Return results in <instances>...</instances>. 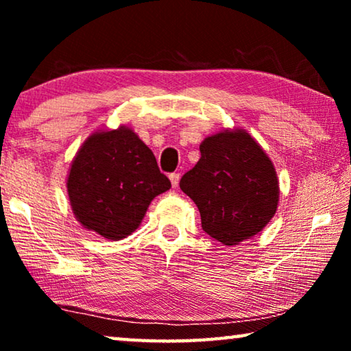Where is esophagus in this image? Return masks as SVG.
<instances>
[{
	"instance_id": "obj_1",
	"label": "esophagus",
	"mask_w": 351,
	"mask_h": 351,
	"mask_svg": "<svg viewBox=\"0 0 351 351\" xmlns=\"http://www.w3.org/2000/svg\"><path fill=\"white\" fill-rule=\"evenodd\" d=\"M180 178H181V175H180V173H170L171 186H173V187H178V184H180Z\"/></svg>"
}]
</instances>
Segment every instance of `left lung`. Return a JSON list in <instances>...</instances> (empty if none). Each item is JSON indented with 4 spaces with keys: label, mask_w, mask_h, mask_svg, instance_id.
I'll use <instances>...</instances> for the list:
<instances>
[{
    "label": "left lung",
    "mask_w": 351,
    "mask_h": 351,
    "mask_svg": "<svg viewBox=\"0 0 351 351\" xmlns=\"http://www.w3.org/2000/svg\"><path fill=\"white\" fill-rule=\"evenodd\" d=\"M199 152L180 187L197 204L204 232L226 246L258 234L278 203L271 159L245 130L209 136Z\"/></svg>",
    "instance_id": "left-lung-1"
}]
</instances>
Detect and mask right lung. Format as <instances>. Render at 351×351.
Masks as SVG:
<instances>
[{
  "label": "right lung",
  "mask_w": 351,
  "mask_h": 351,
  "mask_svg": "<svg viewBox=\"0 0 351 351\" xmlns=\"http://www.w3.org/2000/svg\"><path fill=\"white\" fill-rule=\"evenodd\" d=\"M66 186L77 219L105 239L121 240L138 228L152 199L171 184L150 148L121 127L86 139Z\"/></svg>",
  "instance_id": "obj_1"
}]
</instances>
